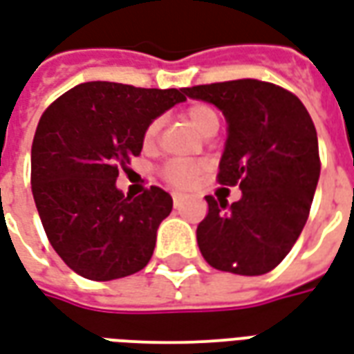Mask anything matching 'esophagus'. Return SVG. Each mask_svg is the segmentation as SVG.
I'll return each mask as SVG.
<instances>
[{
	"label": "esophagus",
	"instance_id": "obj_1",
	"mask_svg": "<svg viewBox=\"0 0 354 354\" xmlns=\"http://www.w3.org/2000/svg\"><path fill=\"white\" fill-rule=\"evenodd\" d=\"M171 196H174V205H175V207H179L180 202H183V196H180L179 192H174Z\"/></svg>",
	"mask_w": 354,
	"mask_h": 354
}]
</instances>
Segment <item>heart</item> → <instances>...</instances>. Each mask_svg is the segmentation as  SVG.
I'll return each mask as SVG.
<instances>
[{
	"label": "heart",
	"mask_w": 354,
	"mask_h": 354,
	"mask_svg": "<svg viewBox=\"0 0 354 354\" xmlns=\"http://www.w3.org/2000/svg\"><path fill=\"white\" fill-rule=\"evenodd\" d=\"M185 117L203 136L211 128H218V113L211 105H207V103H194V105H190L185 111ZM158 131L160 120H151V122L147 124V128L143 130V147L145 149L154 147L156 139H158ZM200 171H202V164L192 162V160H169L160 169L162 177L169 185H174L177 188H187L190 185H194V180L198 179Z\"/></svg>",
	"instance_id": "heart-1"
}]
</instances>
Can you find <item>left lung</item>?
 <instances>
[{"mask_svg": "<svg viewBox=\"0 0 354 354\" xmlns=\"http://www.w3.org/2000/svg\"><path fill=\"white\" fill-rule=\"evenodd\" d=\"M185 94L224 113L228 139L216 180L241 188L232 205L205 196L207 215L196 230L202 257L221 272H272L300 237L313 203L321 175L313 120L292 92L257 79L200 84Z\"/></svg>", "mask_w": 354, "mask_h": 354, "instance_id": "left-lung-1", "label": "left lung"}]
</instances>
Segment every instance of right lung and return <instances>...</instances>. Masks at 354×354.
Wrapping results in <instances>:
<instances>
[{
	"label": "right lung",
	"instance_id": "right-lung-1",
	"mask_svg": "<svg viewBox=\"0 0 354 354\" xmlns=\"http://www.w3.org/2000/svg\"><path fill=\"white\" fill-rule=\"evenodd\" d=\"M185 88H138L92 81L62 94L41 115L32 145V194L53 249L90 281L141 272L174 200L160 187L138 198L117 188L143 149V130Z\"/></svg>",
	"mask_w": 354,
	"mask_h": 354
}]
</instances>
